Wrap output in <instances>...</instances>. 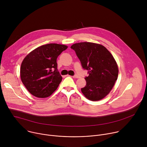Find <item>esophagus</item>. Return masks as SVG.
<instances>
[{"label": "esophagus", "mask_w": 147, "mask_h": 147, "mask_svg": "<svg viewBox=\"0 0 147 147\" xmlns=\"http://www.w3.org/2000/svg\"><path fill=\"white\" fill-rule=\"evenodd\" d=\"M73 77L74 78H80V77L78 75H75V76H73Z\"/></svg>", "instance_id": "34e87169"}]
</instances>
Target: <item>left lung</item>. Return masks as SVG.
<instances>
[{
  "label": "left lung",
  "instance_id": "left-lung-1",
  "mask_svg": "<svg viewBox=\"0 0 147 147\" xmlns=\"http://www.w3.org/2000/svg\"><path fill=\"white\" fill-rule=\"evenodd\" d=\"M82 67L88 70L86 86L81 89L88 99L97 101L105 97L117 79L119 69L111 52L104 46L88 42L71 45Z\"/></svg>",
  "mask_w": 147,
  "mask_h": 147
}]
</instances>
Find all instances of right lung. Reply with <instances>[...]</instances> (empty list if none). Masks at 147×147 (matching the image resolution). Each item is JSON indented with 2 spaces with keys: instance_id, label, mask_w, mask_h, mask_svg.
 Returning <instances> with one entry per match:
<instances>
[{
  "instance_id": "add662e5",
  "label": "right lung",
  "mask_w": 147,
  "mask_h": 147,
  "mask_svg": "<svg viewBox=\"0 0 147 147\" xmlns=\"http://www.w3.org/2000/svg\"><path fill=\"white\" fill-rule=\"evenodd\" d=\"M67 48L65 45L46 44L36 48L25 57L20 67V77L32 95L47 98L56 91L62 80L57 69L56 60Z\"/></svg>"
}]
</instances>
